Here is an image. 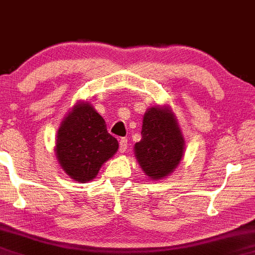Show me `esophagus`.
I'll use <instances>...</instances> for the list:
<instances>
[{"mask_svg": "<svg viewBox=\"0 0 255 255\" xmlns=\"http://www.w3.org/2000/svg\"><path fill=\"white\" fill-rule=\"evenodd\" d=\"M128 138H120L119 141V152L120 153H125L128 149Z\"/></svg>", "mask_w": 255, "mask_h": 255, "instance_id": "obj_1", "label": "esophagus"}]
</instances>
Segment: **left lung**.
Here are the masks:
<instances>
[{
	"label": "left lung",
	"instance_id": "8db88e82",
	"mask_svg": "<svg viewBox=\"0 0 255 255\" xmlns=\"http://www.w3.org/2000/svg\"><path fill=\"white\" fill-rule=\"evenodd\" d=\"M141 135L133 150L144 175L155 181L170 175L185 153V139L170 107L163 105L147 109Z\"/></svg>",
	"mask_w": 255,
	"mask_h": 255
}]
</instances>
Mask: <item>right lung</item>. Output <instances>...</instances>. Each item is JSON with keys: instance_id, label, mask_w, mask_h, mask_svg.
<instances>
[{"instance_id": "add662e5", "label": "right lung", "mask_w": 255, "mask_h": 255, "mask_svg": "<svg viewBox=\"0 0 255 255\" xmlns=\"http://www.w3.org/2000/svg\"><path fill=\"white\" fill-rule=\"evenodd\" d=\"M118 148L119 143L107 131L105 119L89 101H78L59 125L54 152L70 179L86 183L97 176Z\"/></svg>"}]
</instances>
